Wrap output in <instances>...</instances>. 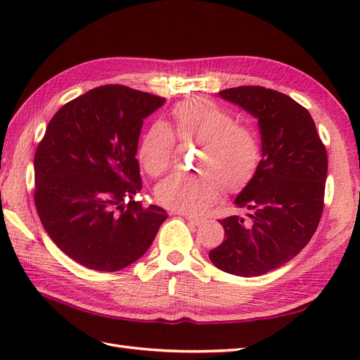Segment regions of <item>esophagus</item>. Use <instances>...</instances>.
Returning <instances> with one entry per match:
<instances>
[{"mask_svg": "<svg viewBox=\"0 0 360 360\" xmlns=\"http://www.w3.org/2000/svg\"><path fill=\"white\" fill-rule=\"evenodd\" d=\"M177 214H181V216H184V217H186V219H188L191 224H193V225H201V224L204 222V219H201V217L192 216V214H189V213H181V212H179Z\"/></svg>", "mask_w": 360, "mask_h": 360, "instance_id": "1", "label": "esophagus"}]
</instances>
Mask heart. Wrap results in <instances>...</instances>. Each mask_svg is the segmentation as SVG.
<instances>
[{
    "instance_id": "obj_1",
    "label": "heart",
    "mask_w": 360,
    "mask_h": 360,
    "mask_svg": "<svg viewBox=\"0 0 360 360\" xmlns=\"http://www.w3.org/2000/svg\"><path fill=\"white\" fill-rule=\"evenodd\" d=\"M171 117L174 132L163 122H155L144 132L138 150L141 163L153 177L167 172L174 163L177 136L184 146H198L195 168L201 172L176 174L160 181L156 188L160 204L181 213H202L224 188L237 192L252 180L263 158L252 127L237 123L233 114L202 97L177 103Z\"/></svg>"
}]
</instances>
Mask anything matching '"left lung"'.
Instances as JSON below:
<instances>
[{"instance_id":"obj_1","label":"left lung","mask_w":360,"mask_h":360,"mask_svg":"<svg viewBox=\"0 0 360 360\" xmlns=\"http://www.w3.org/2000/svg\"><path fill=\"white\" fill-rule=\"evenodd\" d=\"M258 120L263 159L234 204L248 217L221 219L225 240L209 252L226 274L259 276L308 245L324 207L328 153L307 108L259 85L219 91Z\"/></svg>"}]
</instances>
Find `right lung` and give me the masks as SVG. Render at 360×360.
<instances>
[{
  "mask_svg": "<svg viewBox=\"0 0 360 360\" xmlns=\"http://www.w3.org/2000/svg\"><path fill=\"white\" fill-rule=\"evenodd\" d=\"M163 97L102 85L61 106L34 156V202L52 242L76 263L117 271L153 243L167 212L144 207L136 160L144 118Z\"/></svg>",
  "mask_w": 360,
  "mask_h": 360,
  "instance_id": "obj_1",
  "label": "right lung"
}]
</instances>
